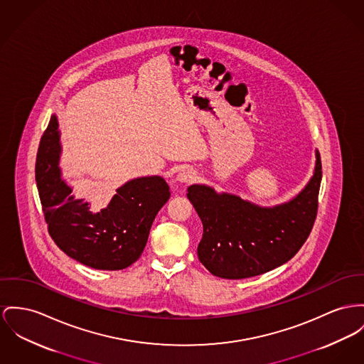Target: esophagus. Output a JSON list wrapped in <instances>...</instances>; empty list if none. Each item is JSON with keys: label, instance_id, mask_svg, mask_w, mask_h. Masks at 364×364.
Returning a JSON list of instances; mask_svg holds the SVG:
<instances>
[{"label": "esophagus", "instance_id": "esophagus-1", "mask_svg": "<svg viewBox=\"0 0 364 364\" xmlns=\"http://www.w3.org/2000/svg\"><path fill=\"white\" fill-rule=\"evenodd\" d=\"M196 178V172L189 167H183L178 171L176 173V181H179L181 183H189Z\"/></svg>", "mask_w": 364, "mask_h": 364}]
</instances>
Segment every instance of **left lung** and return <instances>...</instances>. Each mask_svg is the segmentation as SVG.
<instances>
[{
    "label": "left lung",
    "instance_id": "8db88e82",
    "mask_svg": "<svg viewBox=\"0 0 364 364\" xmlns=\"http://www.w3.org/2000/svg\"><path fill=\"white\" fill-rule=\"evenodd\" d=\"M321 161L305 188L289 201L261 207L237 194L191 185L188 198L203 222L200 262L222 279H247L282 267L306 242L317 213Z\"/></svg>",
    "mask_w": 364,
    "mask_h": 364
}]
</instances>
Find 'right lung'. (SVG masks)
<instances>
[{"instance_id":"1","label":"right lung","mask_w":364,"mask_h":364,"mask_svg":"<svg viewBox=\"0 0 364 364\" xmlns=\"http://www.w3.org/2000/svg\"><path fill=\"white\" fill-rule=\"evenodd\" d=\"M60 153L59 122L52 114L36 160V182L50 237L85 267L120 270L132 265L144 252L157 213L170 198V186L159 175L131 179L94 213L90 201L75 197L73 186L62 178Z\"/></svg>"}]
</instances>
